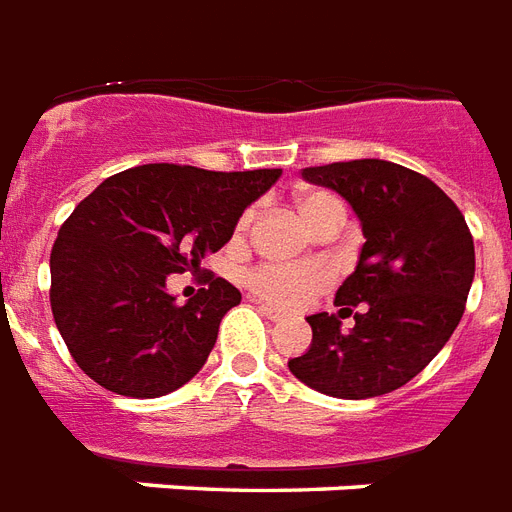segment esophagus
Returning <instances> with one entry per match:
<instances>
[{
  "mask_svg": "<svg viewBox=\"0 0 512 512\" xmlns=\"http://www.w3.org/2000/svg\"><path fill=\"white\" fill-rule=\"evenodd\" d=\"M260 313H263L265 319H271V321H281L284 319V313L281 311H276V308H273V305H260Z\"/></svg>",
  "mask_w": 512,
  "mask_h": 512,
  "instance_id": "esophagus-1",
  "label": "esophagus"
}]
</instances>
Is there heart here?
Returning <instances> with one entry per match:
<instances>
[{
    "instance_id": "1",
    "label": "heart",
    "mask_w": 512,
    "mask_h": 512,
    "mask_svg": "<svg viewBox=\"0 0 512 512\" xmlns=\"http://www.w3.org/2000/svg\"><path fill=\"white\" fill-rule=\"evenodd\" d=\"M297 207L308 220V225L316 231L332 223L342 225V220H345V204L332 191L316 188V191L303 193L297 199ZM252 217H255V209H247L241 217L239 231H247ZM329 281H332V273H329L327 265L321 263H260L244 273V284L257 297H263L273 305H281V308H297V305L308 303L311 297H316L321 289L327 287Z\"/></svg>"
}]
</instances>
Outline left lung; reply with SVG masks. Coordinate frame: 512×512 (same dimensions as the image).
<instances>
[{
    "label": "left lung",
    "mask_w": 512,
    "mask_h": 512,
    "mask_svg": "<svg viewBox=\"0 0 512 512\" xmlns=\"http://www.w3.org/2000/svg\"><path fill=\"white\" fill-rule=\"evenodd\" d=\"M308 183L348 201L364 228L340 313H313L311 348L289 361L308 388L372 398L401 388L436 358L465 313L476 249L460 207L430 177L382 159L305 167ZM357 327L345 333L340 318Z\"/></svg>",
    "instance_id": "obj_1"
}]
</instances>
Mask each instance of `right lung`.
<instances>
[{
	"label": "right lung",
	"instance_id": "right-lung-1",
	"mask_svg": "<svg viewBox=\"0 0 512 512\" xmlns=\"http://www.w3.org/2000/svg\"><path fill=\"white\" fill-rule=\"evenodd\" d=\"M279 175L140 164L76 204L52 244L50 305L87 377L119 396L156 398L199 372L241 292L207 276L180 305L167 276L199 271Z\"/></svg>",
	"mask_w": 512,
	"mask_h": 512
}]
</instances>
